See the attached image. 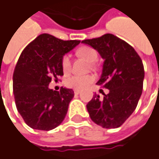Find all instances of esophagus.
I'll return each mask as SVG.
<instances>
[{"mask_svg": "<svg viewBox=\"0 0 159 159\" xmlns=\"http://www.w3.org/2000/svg\"><path fill=\"white\" fill-rule=\"evenodd\" d=\"M74 93L77 94V95H78V94L80 93V90H74Z\"/></svg>", "mask_w": 159, "mask_h": 159, "instance_id": "esophagus-1", "label": "esophagus"}]
</instances>
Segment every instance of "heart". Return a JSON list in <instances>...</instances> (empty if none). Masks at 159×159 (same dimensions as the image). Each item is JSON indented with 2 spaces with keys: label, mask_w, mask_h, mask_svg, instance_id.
<instances>
[{
  "label": "heart",
  "mask_w": 159,
  "mask_h": 159,
  "mask_svg": "<svg viewBox=\"0 0 159 159\" xmlns=\"http://www.w3.org/2000/svg\"><path fill=\"white\" fill-rule=\"evenodd\" d=\"M77 54L80 57L85 59L89 63H93L97 60L98 53L93 48L90 47H81L77 50ZM61 66L63 71L65 73H68L71 69V60L68 55H64L61 61ZM94 81V77L91 75L86 76H80V75H73L72 77L67 79L66 86L71 88H74L76 90H83Z\"/></svg>",
  "instance_id": "1"
}]
</instances>
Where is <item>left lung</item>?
<instances>
[{
	"instance_id": "1",
	"label": "left lung",
	"mask_w": 159,
	"mask_h": 159,
	"mask_svg": "<svg viewBox=\"0 0 159 159\" xmlns=\"http://www.w3.org/2000/svg\"><path fill=\"white\" fill-rule=\"evenodd\" d=\"M104 60L97 85L109 90L103 98L95 94L86 105L91 119L103 128L119 127L136 109L143 90L144 70L134 48L111 34L82 40Z\"/></svg>"
}]
</instances>
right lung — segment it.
<instances>
[{
    "label": "right lung",
    "instance_id": "right-lung-1",
    "mask_svg": "<svg viewBox=\"0 0 159 159\" xmlns=\"http://www.w3.org/2000/svg\"><path fill=\"white\" fill-rule=\"evenodd\" d=\"M80 43L42 34L24 48L13 75V92L17 110L28 126L50 131L64 120L74 93L65 87L57 92L48 86L52 79L63 75L62 58Z\"/></svg>",
    "mask_w": 159,
    "mask_h": 159
}]
</instances>
